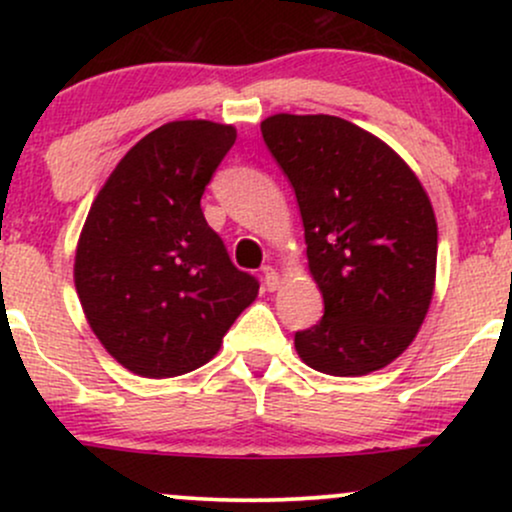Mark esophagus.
Masks as SVG:
<instances>
[{
  "label": "esophagus",
  "mask_w": 512,
  "mask_h": 512,
  "mask_svg": "<svg viewBox=\"0 0 512 512\" xmlns=\"http://www.w3.org/2000/svg\"><path fill=\"white\" fill-rule=\"evenodd\" d=\"M262 281H264V289L276 291V286H279V274H276V269L262 267Z\"/></svg>",
  "instance_id": "esophagus-1"
}]
</instances>
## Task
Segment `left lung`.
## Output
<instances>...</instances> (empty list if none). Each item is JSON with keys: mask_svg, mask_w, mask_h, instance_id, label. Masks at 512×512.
<instances>
[{"mask_svg": "<svg viewBox=\"0 0 512 512\" xmlns=\"http://www.w3.org/2000/svg\"><path fill=\"white\" fill-rule=\"evenodd\" d=\"M262 139L284 170L325 301L296 351L327 375L385 368L414 342L436 284L438 226L407 163L334 115H272Z\"/></svg>", "mask_w": 512, "mask_h": 512, "instance_id": "left-lung-1", "label": "left lung"}]
</instances>
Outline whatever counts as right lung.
I'll list each match as a JSON object with an SVG mask.
<instances>
[{"mask_svg": "<svg viewBox=\"0 0 512 512\" xmlns=\"http://www.w3.org/2000/svg\"><path fill=\"white\" fill-rule=\"evenodd\" d=\"M233 144L231 125L168 122L127 151L86 216L81 308L108 354L144 378L204 366L260 289L199 204Z\"/></svg>", "mask_w": 512, "mask_h": 512, "instance_id": "right-lung-1", "label": "right lung"}]
</instances>
